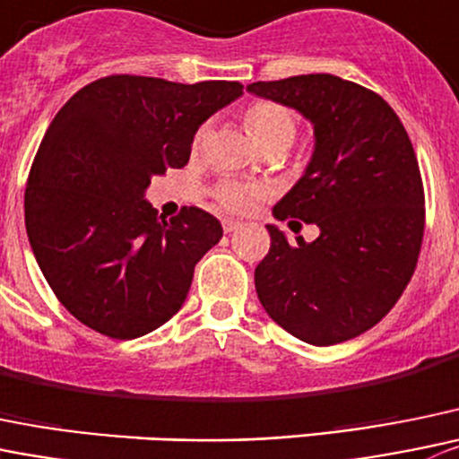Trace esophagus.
I'll return each mask as SVG.
<instances>
[{
    "label": "esophagus",
    "instance_id": "obj_1",
    "mask_svg": "<svg viewBox=\"0 0 459 459\" xmlns=\"http://www.w3.org/2000/svg\"><path fill=\"white\" fill-rule=\"evenodd\" d=\"M239 221L238 220H230V217H226V220H221V229H224V233H233L235 229H239Z\"/></svg>",
    "mask_w": 459,
    "mask_h": 459
}]
</instances>
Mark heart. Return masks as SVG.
<instances>
[{
	"label": "heart",
	"mask_w": 459,
	"mask_h": 459,
	"mask_svg": "<svg viewBox=\"0 0 459 459\" xmlns=\"http://www.w3.org/2000/svg\"><path fill=\"white\" fill-rule=\"evenodd\" d=\"M244 126L251 132L253 139L266 150V152H282L293 143L298 134L296 117L287 107L278 105L273 100H253L247 105L242 114ZM208 127L202 126L193 136V152H199L206 141ZM212 199L217 206L229 212H247L257 199L264 195V190L255 184L238 179H221L212 186Z\"/></svg>",
	"instance_id": "heart-1"
}]
</instances>
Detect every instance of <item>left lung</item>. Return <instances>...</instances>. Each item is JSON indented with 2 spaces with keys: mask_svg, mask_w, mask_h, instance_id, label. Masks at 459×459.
I'll return each instance as SVG.
<instances>
[{
  "mask_svg": "<svg viewBox=\"0 0 459 459\" xmlns=\"http://www.w3.org/2000/svg\"><path fill=\"white\" fill-rule=\"evenodd\" d=\"M248 91L314 123L305 177L273 208L316 224L311 244L266 226L271 248L255 266L266 314L311 345H336L375 327L402 298L424 239V181L408 132L372 89L329 74L253 82ZM296 233V230H293Z\"/></svg>",
  "mask_w": 459,
  "mask_h": 459,
  "instance_id": "left-lung-1",
  "label": "left lung"
}]
</instances>
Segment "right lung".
<instances>
[{
    "label": "right lung",
    "mask_w": 459,
    "mask_h": 459,
    "mask_svg": "<svg viewBox=\"0 0 459 459\" xmlns=\"http://www.w3.org/2000/svg\"><path fill=\"white\" fill-rule=\"evenodd\" d=\"M242 89L114 74L56 114L26 181V233L48 287L89 329L127 341L181 309L221 224L197 206L163 220L143 193L188 163L199 126Z\"/></svg>",
    "instance_id": "obj_1"
}]
</instances>
